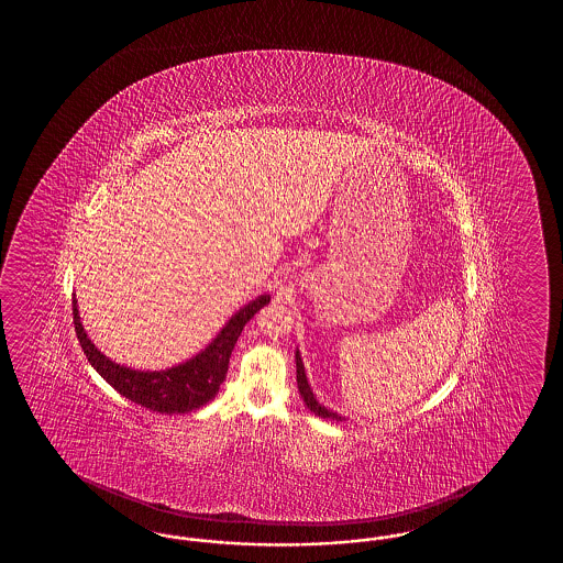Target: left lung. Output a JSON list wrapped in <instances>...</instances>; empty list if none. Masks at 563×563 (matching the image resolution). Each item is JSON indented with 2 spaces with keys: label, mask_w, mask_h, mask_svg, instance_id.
Wrapping results in <instances>:
<instances>
[{
  "label": "left lung",
  "mask_w": 563,
  "mask_h": 563,
  "mask_svg": "<svg viewBox=\"0 0 563 563\" xmlns=\"http://www.w3.org/2000/svg\"><path fill=\"white\" fill-rule=\"evenodd\" d=\"M296 368H298L299 395H301V398H303L306 407L310 408L313 415L322 417V419L344 420V417H340L338 412L330 410V408L322 407V405L316 400V396H313V393H311L310 383H308L306 371H303V362H301V356H299V350H296Z\"/></svg>",
  "instance_id": "left-lung-1"
}]
</instances>
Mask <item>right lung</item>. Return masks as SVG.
<instances>
[{
  "label": "right lung",
  "instance_id": "right-lung-1",
  "mask_svg": "<svg viewBox=\"0 0 563 563\" xmlns=\"http://www.w3.org/2000/svg\"><path fill=\"white\" fill-rule=\"evenodd\" d=\"M265 303H269V296H257L247 306H243L235 316H231V320L223 325V330L213 338L209 346L191 360L167 371H132L107 358L86 335L76 298H73L74 328L86 358L117 393L153 412L185 415L216 398L219 386L225 380L229 358L243 325L250 322Z\"/></svg>",
  "mask_w": 563,
  "mask_h": 563
}]
</instances>
